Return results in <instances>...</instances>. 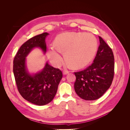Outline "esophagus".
<instances>
[{
	"mask_svg": "<svg viewBox=\"0 0 130 130\" xmlns=\"http://www.w3.org/2000/svg\"><path fill=\"white\" fill-rule=\"evenodd\" d=\"M69 73V72L68 71V70H64L63 72V75H66L67 74Z\"/></svg>",
	"mask_w": 130,
	"mask_h": 130,
	"instance_id": "34e87169",
	"label": "esophagus"
}]
</instances>
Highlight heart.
Returning a JSON list of instances; mask_svg holds the SVG:
<instances>
[{
  "label": "heart",
  "mask_w": 130,
  "mask_h": 130,
  "mask_svg": "<svg viewBox=\"0 0 130 130\" xmlns=\"http://www.w3.org/2000/svg\"><path fill=\"white\" fill-rule=\"evenodd\" d=\"M55 47L48 50V58L56 67L63 61L60 52L64 53L66 61L74 67L84 66L91 61L96 53L97 42L92 35L82 32H65L58 35Z\"/></svg>",
  "instance_id": "heart-1"
}]
</instances>
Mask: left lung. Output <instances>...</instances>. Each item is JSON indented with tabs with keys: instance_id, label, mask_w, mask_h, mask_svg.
<instances>
[{
	"instance_id": "left-lung-1",
	"label": "left lung",
	"mask_w": 130,
	"mask_h": 130,
	"mask_svg": "<svg viewBox=\"0 0 130 130\" xmlns=\"http://www.w3.org/2000/svg\"><path fill=\"white\" fill-rule=\"evenodd\" d=\"M100 45L93 63L82 71L75 72L74 89L85 100L98 99L110 87L115 73L112 49L99 36Z\"/></svg>"
}]
</instances>
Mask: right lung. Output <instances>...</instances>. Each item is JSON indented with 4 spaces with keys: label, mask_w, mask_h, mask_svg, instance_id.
<instances>
[{
    "label": "right lung",
    "mask_w": 130,
    "mask_h": 130,
    "mask_svg": "<svg viewBox=\"0 0 130 130\" xmlns=\"http://www.w3.org/2000/svg\"><path fill=\"white\" fill-rule=\"evenodd\" d=\"M47 32L31 38L18 50L13 60V71L17 89L22 96L30 103L43 106L50 103L55 96L62 73L46 63L41 72L30 74L26 66V57L34 48L46 50Z\"/></svg>",
    "instance_id": "obj_1"
}]
</instances>
